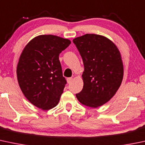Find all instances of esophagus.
I'll use <instances>...</instances> for the list:
<instances>
[{
  "label": "esophagus",
  "instance_id": "1",
  "mask_svg": "<svg viewBox=\"0 0 145 145\" xmlns=\"http://www.w3.org/2000/svg\"><path fill=\"white\" fill-rule=\"evenodd\" d=\"M72 80H73L72 78H67V83H71Z\"/></svg>",
  "mask_w": 145,
  "mask_h": 145
}]
</instances>
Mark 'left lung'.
<instances>
[{
  "label": "left lung",
  "mask_w": 145,
  "mask_h": 145,
  "mask_svg": "<svg viewBox=\"0 0 145 145\" xmlns=\"http://www.w3.org/2000/svg\"><path fill=\"white\" fill-rule=\"evenodd\" d=\"M83 61V88L76 94L86 106L97 108L107 103L122 82L124 67L116 45L104 36L86 34L73 39Z\"/></svg>",
  "instance_id": "8db88e82"
}]
</instances>
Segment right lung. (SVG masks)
<instances>
[{"mask_svg":"<svg viewBox=\"0 0 145 145\" xmlns=\"http://www.w3.org/2000/svg\"><path fill=\"white\" fill-rule=\"evenodd\" d=\"M70 44L69 39L42 35L23 50L16 68L18 83L25 98L36 107L48 110L58 103L67 84L59 55Z\"/></svg>","mask_w":145,"mask_h":145,"instance_id":"obj_1","label":"right lung"}]
</instances>
